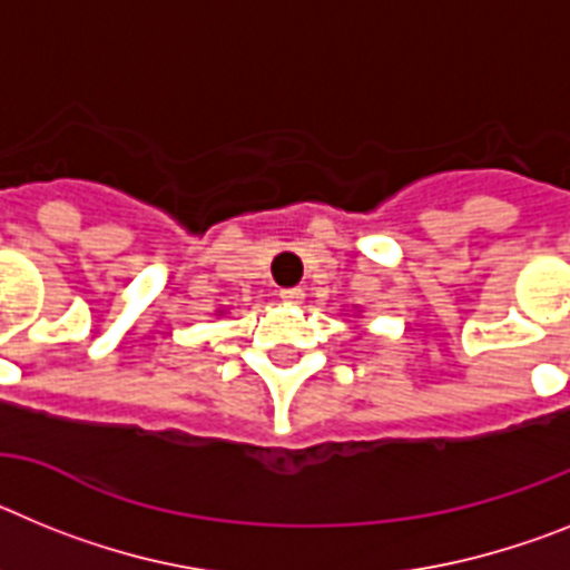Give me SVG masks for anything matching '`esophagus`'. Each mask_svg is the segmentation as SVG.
<instances>
[{
    "mask_svg": "<svg viewBox=\"0 0 570 570\" xmlns=\"http://www.w3.org/2000/svg\"><path fill=\"white\" fill-rule=\"evenodd\" d=\"M281 301H284V304H301V301H304V289H301V286L281 289Z\"/></svg>",
    "mask_w": 570,
    "mask_h": 570,
    "instance_id": "obj_1",
    "label": "esophagus"
}]
</instances>
